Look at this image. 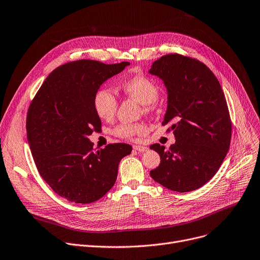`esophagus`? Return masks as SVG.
<instances>
[{"instance_id":"esophagus-1","label":"esophagus","mask_w":260,"mask_h":260,"mask_svg":"<svg viewBox=\"0 0 260 260\" xmlns=\"http://www.w3.org/2000/svg\"><path fill=\"white\" fill-rule=\"evenodd\" d=\"M134 149H135V151H137V152L143 153V152L148 151V147H146V146H141V145H134Z\"/></svg>"}]
</instances>
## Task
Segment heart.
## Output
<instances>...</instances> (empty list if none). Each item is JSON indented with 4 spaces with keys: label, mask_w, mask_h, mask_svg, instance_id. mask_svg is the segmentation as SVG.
Wrapping results in <instances>:
<instances>
[{
    "label": "heart",
    "mask_w": 260,
    "mask_h": 260,
    "mask_svg": "<svg viewBox=\"0 0 260 260\" xmlns=\"http://www.w3.org/2000/svg\"><path fill=\"white\" fill-rule=\"evenodd\" d=\"M121 89L129 97L142 103L143 112H153L159 95V87L155 82L148 77L139 74L132 76L120 83ZM117 98L112 90L100 88L94 93L93 108L97 116L105 121L112 120L117 111ZM146 132L143 123H120L113 129L116 137L125 140H133L136 136L142 135Z\"/></svg>",
    "instance_id": "1"
}]
</instances>
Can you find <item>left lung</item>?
<instances>
[{
  "label": "left lung",
  "instance_id": "8db88e82",
  "mask_svg": "<svg viewBox=\"0 0 260 260\" xmlns=\"http://www.w3.org/2000/svg\"><path fill=\"white\" fill-rule=\"evenodd\" d=\"M149 73L165 82L168 109L162 125H170L176 142L167 149L149 146L161 159L152 178L175 192L186 193L211 180L230 148L232 122L224 93L213 72L202 62L169 53Z\"/></svg>",
  "mask_w": 260,
  "mask_h": 260
}]
</instances>
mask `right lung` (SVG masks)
<instances>
[{
  "label": "right lung",
  "instance_id": "right-lung-1",
  "mask_svg": "<svg viewBox=\"0 0 260 260\" xmlns=\"http://www.w3.org/2000/svg\"><path fill=\"white\" fill-rule=\"evenodd\" d=\"M127 65L93 60L63 64L49 74L29 105L26 131L36 167L53 192L68 201L91 203L103 197L116 182L120 160L132 152L125 143L95 152L88 139L101 128L93 108L95 91Z\"/></svg>",
  "mask_w": 260,
  "mask_h": 260
}]
</instances>
